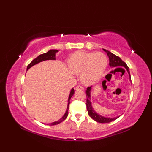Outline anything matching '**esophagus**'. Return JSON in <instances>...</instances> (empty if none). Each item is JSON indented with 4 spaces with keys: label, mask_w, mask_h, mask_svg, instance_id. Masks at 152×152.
<instances>
[{
    "label": "esophagus",
    "mask_w": 152,
    "mask_h": 152,
    "mask_svg": "<svg viewBox=\"0 0 152 152\" xmlns=\"http://www.w3.org/2000/svg\"><path fill=\"white\" fill-rule=\"evenodd\" d=\"M75 89L76 90H84V88L82 86H77L76 87H75Z\"/></svg>",
    "instance_id": "1"
}]
</instances>
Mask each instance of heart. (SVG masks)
Segmentation results:
<instances>
[{
	"instance_id": "b5f03b06",
	"label": "heart",
	"mask_w": 152,
	"mask_h": 152,
	"mask_svg": "<svg viewBox=\"0 0 152 152\" xmlns=\"http://www.w3.org/2000/svg\"><path fill=\"white\" fill-rule=\"evenodd\" d=\"M108 58L102 53L77 51L69 58L68 66L72 73L80 75L81 80L86 85L97 82L107 66Z\"/></svg>"
}]
</instances>
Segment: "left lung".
Segmentation results:
<instances>
[{"mask_svg": "<svg viewBox=\"0 0 152 152\" xmlns=\"http://www.w3.org/2000/svg\"><path fill=\"white\" fill-rule=\"evenodd\" d=\"M104 52L107 53L108 56L109 58V60L110 63L109 65L110 66L112 67V68H115L118 66H122L126 68V70L129 73V80L131 81V75H130V72H129V68L126 65V63L125 62H124L122 59L119 58L118 56L115 55L114 54L112 53L111 52L108 51V50H106L104 49H103ZM106 83V80H103L102 82V84L104 86V84ZM92 89V86L89 87L87 88V90L86 91V96H87V101H86V107H87V112H88L89 115L96 122H98L99 123H109L110 122H112L115 120H116L117 118H118L120 116H118L114 118H110V117H104L102 115H100L98 113H96L94 110L93 109V107H92V103L91 102V91Z\"/></svg>", "mask_w": 152, "mask_h": 152, "instance_id": "1", "label": "left lung"}]
</instances>
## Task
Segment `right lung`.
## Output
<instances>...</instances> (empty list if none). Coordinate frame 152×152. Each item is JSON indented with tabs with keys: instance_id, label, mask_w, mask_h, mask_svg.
<instances>
[{
	"instance_id": "add662e5",
	"label": "right lung",
	"mask_w": 152,
	"mask_h": 152,
	"mask_svg": "<svg viewBox=\"0 0 152 152\" xmlns=\"http://www.w3.org/2000/svg\"><path fill=\"white\" fill-rule=\"evenodd\" d=\"M58 52V50L56 49H51V50H49L48 52L39 55L38 57H37L35 59H34L33 61H32L29 65L27 66V69L26 70H28L29 68H30L31 66H33L34 65H36V64H37L40 62H42L45 60H55L56 59V53ZM74 94V89H72L71 91H70V95H69V97H68V105H67V108L66 110V112L64 114V115L58 120L56 122H54L52 123H50V124H48V125L49 126H54V125H56V124H58L59 123L62 122L64 120H65L66 118L67 117L68 115V108H69V104H70V99L72 97V96Z\"/></svg>"
}]
</instances>
